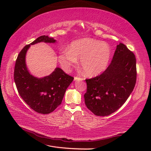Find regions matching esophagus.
I'll return each instance as SVG.
<instances>
[{"mask_svg": "<svg viewBox=\"0 0 151 151\" xmlns=\"http://www.w3.org/2000/svg\"><path fill=\"white\" fill-rule=\"evenodd\" d=\"M84 79L81 78V77H74V81H77V80H80V81H83Z\"/></svg>", "mask_w": 151, "mask_h": 151, "instance_id": "34e87169", "label": "esophagus"}]
</instances>
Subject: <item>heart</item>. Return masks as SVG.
Returning a JSON list of instances; mask_svg holds the SVG:
<instances>
[{
    "label": "heart",
    "mask_w": 151,
    "mask_h": 151,
    "mask_svg": "<svg viewBox=\"0 0 151 151\" xmlns=\"http://www.w3.org/2000/svg\"><path fill=\"white\" fill-rule=\"evenodd\" d=\"M111 57V49L108 43L85 38L72 42L68 50L59 55L58 60L63 69L68 72L76 64L77 59H81V66L85 74L93 77L106 69Z\"/></svg>",
    "instance_id": "b5f03b06"
}]
</instances>
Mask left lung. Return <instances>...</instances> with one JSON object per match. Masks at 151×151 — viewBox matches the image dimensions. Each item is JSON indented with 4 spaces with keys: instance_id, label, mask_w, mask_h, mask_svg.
I'll return each instance as SVG.
<instances>
[{
    "instance_id": "1",
    "label": "left lung",
    "mask_w": 151,
    "mask_h": 151,
    "mask_svg": "<svg viewBox=\"0 0 151 151\" xmlns=\"http://www.w3.org/2000/svg\"><path fill=\"white\" fill-rule=\"evenodd\" d=\"M136 58L124 44L116 46L112 61L103 74L86 79L85 104L97 116H108L125 103L135 87Z\"/></svg>"
}]
</instances>
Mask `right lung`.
Returning a JSON list of instances; mask_svg holds the SVG:
<instances>
[{
  "label": "right lung",
  "mask_w": 151,
  "mask_h": 151,
  "mask_svg": "<svg viewBox=\"0 0 151 151\" xmlns=\"http://www.w3.org/2000/svg\"><path fill=\"white\" fill-rule=\"evenodd\" d=\"M56 42L48 36H41L22 49L16 61L14 79L18 93L31 109L42 114L53 111L62 103L66 89L74 77L66 74L59 67H56L49 76L41 78L35 77L26 67V55L31 45Z\"/></svg>",
  "instance_id": "obj_1"
}]
</instances>
